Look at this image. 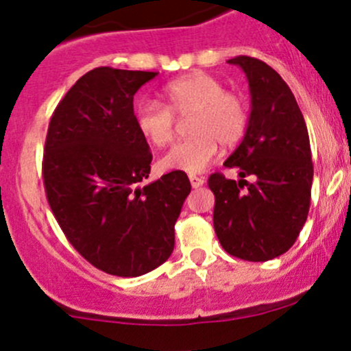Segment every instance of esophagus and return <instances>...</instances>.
Returning <instances> with one entry per match:
<instances>
[{"instance_id": "obj_1", "label": "esophagus", "mask_w": 351, "mask_h": 351, "mask_svg": "<svg viewBox=\"0 0 351 351\" xmlns=\"http://www.w3.org/2000/svg\"><path fill=\"white\" fill-rule=\"evenodd\" d=\"M189 180H190V183H192L193 189H200V186L205 183V180L202 178V176H197V175H190Z\"/></svg>"}]
</instances>
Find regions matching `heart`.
I'll return each instance as SVG.
<instances>
[{
    "label": "heart",
    "instance_id": "1",
    "mask_svg": "<svg viewBox=\"0 0 351 351\" xmlns=\"http://www.w3.org/2000/svg\"><path fill=\"white\" fill-rule=\"evenodd\" d=\"M165 105L144 100L136 108L139 132L156 147H165L176 136V119L186 120L192 137L173 146L161 159L165 171L200 173L210 165L219 151V143L229 147L243 139L250 122L246 100L238 93L226 91L217 77L193 73L171 81L162 90Z\"/></svg>",
    "mask_w": 351,
    "mask_h": 351
}]
</instances>
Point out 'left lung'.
<instances>
[{"instance_id": "left-lung-1", "label": "left lung", "mask_w": 351, "mask_h": 351, "mask_svg": "<svg viewBox=\"0 0 351 351\" xmlns=\"http://www.w3.org/2000/svg\"><path fill=\"white\" fill-rule=\"evenodd\" d=\"M250 83L251 115L246 134L224 166L238 168L241 180L222 173L208 176L215 197L214 229L229 254L268 261L292 247L306 224L313 186V156L306 120L280 74L247 56L229 59ZM251 176L253 184L243 180Z\"/></svg>"}]
</instances>
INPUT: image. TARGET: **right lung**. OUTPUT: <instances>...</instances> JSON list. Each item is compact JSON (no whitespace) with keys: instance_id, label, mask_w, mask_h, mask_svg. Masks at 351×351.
Segmentation results:
<instances>
[{"instance_id":"add662e5","label":"right lung","mask_w":351,"mask_h":351,"mask_svg":"<svg viewBox=\"0 0 351 351\" xmlns=\"http://www.w3.org/2000/svg\"><path fill=\"white\" fill-rule=\"evenodd\" d=\"M151 71L97 67L74 83L49 122L42 175L67 241L93 267L139 277L165 263L192 185L185 173L149 178L153 154L139 132L134 95Z\"/></svg>"}]
</instances>
